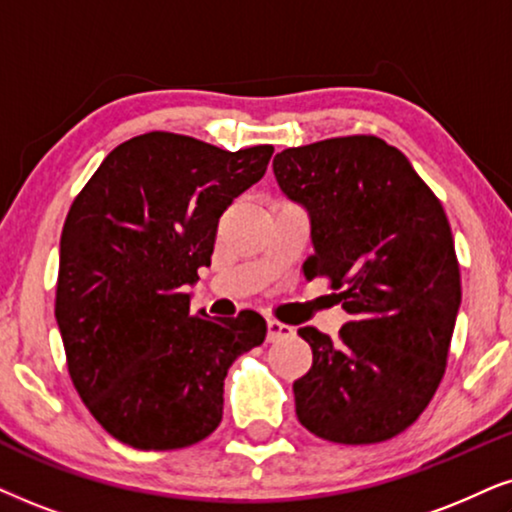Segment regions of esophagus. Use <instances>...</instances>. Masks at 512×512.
<instances>
[{
  "instance_id": "esophagus-1",
  "label": "esophagus",
  "mask_w": 512,
  "mask_h": 512,
  "mask_svg": "<svg viewBox=\"0 0 512 512\" xmlns=\"http://www.w3.org/2000/svg\"><path fill=\"white\" fill-rule=\"evenodd\" d=\"M293 333H295L293 326H286V323L274 321V319L267 321V340H269V342L290 338V335H293Z\"/></svg>"
}]
</instances>
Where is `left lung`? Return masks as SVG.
<instances>
[{"instance_id":"8db88e82","label":"left lung","mask_w":512,"mask_h":512,"mask_svg":"<svg viewBox=\"0 0 512 512\" xmlns=\"http://www.w3.org/2000/svg\"><path fill=\"white\" fill-rule=\"evenodd\" d=\"M283 196L307 212V278L328 276L349 314L333 342L312 326L295 413L316 437L375 444L404 432L444 375L461 274L442 203L406 155L378 137H340L276 153Z\"/></svg>"}]
</instances>
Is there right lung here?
<instances>
[{
    "label": "right lung",
    "instance_id": "add662e5",
    "mask_svg": "<svg viewBox=\"0 0 512 512\" xmlns=\"http://www.w3.org/2000/svg\"><path fill=\"white\" fill-rule=\"evenodd\" d=\"M274 146L229 153L148 132L113 148L61 234L56 323L75 390L122 444L167 451L222 423L224 378L267 321L191 312L222 212L267 172Z\"/></svg>",
    "mask_w": 512,
    "mask_h": 512
}]
</instances>
